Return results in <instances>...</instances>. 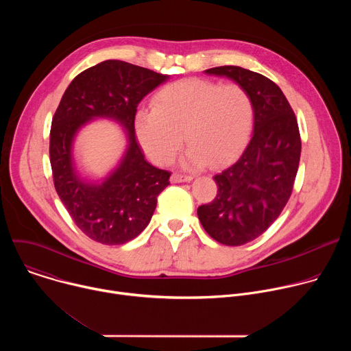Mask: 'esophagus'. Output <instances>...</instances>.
Segmentation results:
<instances>
[{"label":"esophagus","instance_id":"esophagus-1","mask_svg":"<svg viewBox=\"0 0 351 351\" xmlns=\"http://www.w3.org/2000/svg\"><path fill=\"white\" fill-rule=\"evenodd\" d=\"M193 178L191 176H186V175H179V173H173L171 176V182L172 183H187L191 182Z\"/></svg>","mask_w":351,"mask_h":351}]
</instances>
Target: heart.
<instances>
[{"label": "heart", "mask_w": 351, "mask_h": 351, "mask_svg": "<svg viewBox=\"0 0 351 351\" xmlns=\"http://www.w3.org/2000/svg\"><path fill=\"white\" fill-rule=\"evenodd\" d=\"M153 108H141L134 130L141 148L154 162H171L186 140L180 164L202 169L225 165L247 144L254 123L252 97L239 84L206 79H184L162 87Z\"/></svg>", "instance_id": "heart-1"}]
</instances>
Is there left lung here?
<instances>
[{
	"label": "left lung",
	"mask_w": 351,
	"mask_h": 351,
	"mask_svg": "<svg viewBox=\"0 0 351 351\" xmlns=\"http://www.w3.org/2000/svg\"><path fill=\"white\" fill-rule=\"evenodd\" d=\"M204 72L225 76L245 88L254 106L252 140L233 165L214 176L217 197L197 210L214 240L241 245L263 234L289 202L302 140L287 98L272 80L232 65Z\"/></svg>",
	"instance_id": "1"
}]
</instances>
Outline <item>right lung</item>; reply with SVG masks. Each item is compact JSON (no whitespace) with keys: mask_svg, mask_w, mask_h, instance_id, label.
Segmentation results:
<instances>
[{"mask_svg":"<svg viewBox=\"0 0 351 351\" xmlns=\"http://www.w3.org/2000/svg\"><path fill=\"white\" fill-rule=\"evenodd\" d=\"M168 79L108 60L79 73L61 98L49 133L54 186L76 226L98 243L123 244L138 236L152 221L158 194L169 184L171 173L144 160L134 134L138 103ZM95 119H111L127 134L123 157L103 176L86 173L73 156L78 130Z\"/></svg>","mask_w":351,"mask_h":351,"instance_id":"right-lung-1","label":"right lung"}]
</instances>
